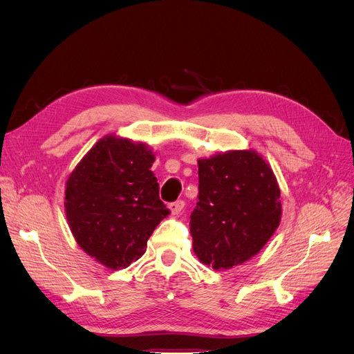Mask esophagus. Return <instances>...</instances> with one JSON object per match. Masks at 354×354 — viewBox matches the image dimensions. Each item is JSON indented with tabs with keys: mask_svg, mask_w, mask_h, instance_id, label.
Returning <instances> with one entry per match:
<instances>
[{
	"mask_svg": "<svg viewBox=\"0 0 354 354\" xmlns=\"http://www.w3.org/2000/svg\"><path fill=\"white\" fill-rule=\"evenodd\" d=\"M169 211L173 214H180L185 208V201H176V202H171L168 205Z\"/></svg>",
	"mask_w": 354,
	"mask_h": 354,
	"instance_id": "obj_1",
	"label": "esophagus"
}]
</instances>
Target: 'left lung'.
Segmentation results:
<instances>
[{"mask_svg":"<svg viewBox=\"0 0 354 354\" xmlns=\"http://www.w3.org/2000/svg\"><path fill=\"white\" fill-rule=\"evenodd\" d=\"M198 167L194 252L214 270L232 269L260 252L279 227L281 190L270 165L254 151L198 159Z\"/></svg>","mask_w":354,"mask_h":354,"instance_id":"obj_1","label":"left lung"}]
</instances>
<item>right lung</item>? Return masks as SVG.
Here are the masks:
<instances>
[{"instance_id": "add662e5", "label": "right lung", "mask_w": 354, "mask_h": 354, "mask_svg": "<svg viewBox=\"0 0 354 354\" xmlns=\"http://www.w3.org/2000/svg\"><path fill=\"white\" fill-rule=\"evenodd\" d=\"M153 160L146 145L106 136L66 181L65 211L73 238L108 269H125L140 259L169 214L159 199Z\"/></svg>"}]
</instances>
